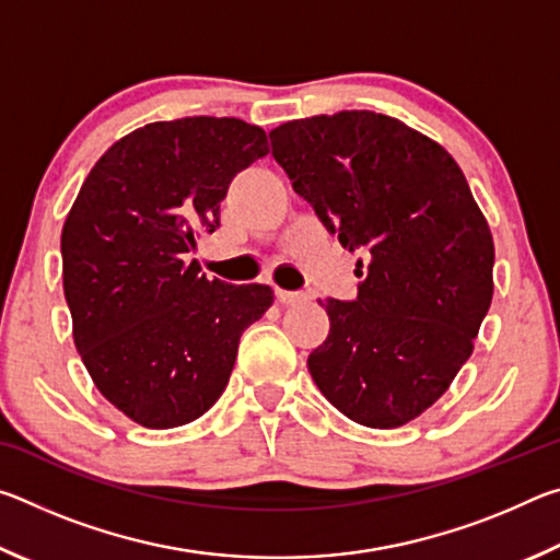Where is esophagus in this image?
<instances>
[{
	"mask_svg": "<svg viewBox=\"0 0 560 560\" xmlns=\"http://www.w3.org/2000/svg\"><path fill=\"white\" fill-rule=\"evenodd\" d=\"M277 299H279L281 303H287V306H293V303L306 301V296H303V293H299V291H287V289H277Z\"/></svg>",
	"mask_w": 560,
	"mask_h": 560,
	"instance_id": "obj_1",
	"label": "esophagus"
}]
</instances>
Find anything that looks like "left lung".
<instances>
[{"label":"left lung","instance_id":"left-lung-1","mask_svg":"<svg viewBox=\"0 0 560 560\" xmlns=\"http://www.w3.org/2000/svg\"><path fill=\"white\" fill-rule=\"evenodd\" d=\"M271 155L318 220L360 249L355 301L326 299L328 338L308 355L326 400L393 430L447 390L494 293V240L454 158L373 110L289 120Z\"/></svg>","mask_w":560,"mask_h":560}]
</instances>
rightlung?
Segmentation results:
<instances>
[{"instance_id": "right-lung-1", "label": "right lung", "mask_w": 560, "mask_h": 560, "mask_svg": "<svg viewBox=\"0 0 560 560\" xmlns=\"http://www.w3.org/2000/svg\"><path fill=\"white\" fill-rule=\"evenodd\" d=\"M267 153V132L240 118L148 122L101 155L66 217L75 350L101 395L148 430L210 410L242 334L271 306V287L210 281L185 261L220 226L234 175Z\"/></svg>"}]
</instances>
